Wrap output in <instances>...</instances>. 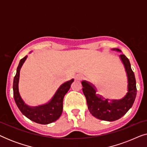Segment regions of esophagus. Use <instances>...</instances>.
Here are the masks:
<instances>
[{
	"mask_svg": "<svg viewBox=\"0 0 147 147\" xmlns=\"http://www.w3.org/2000/svg\"><path fill=\"white\" fill-rule=\"evenodd\" d=\"M84 78V76L81 75V74H78L76 76V80H82Z\"/></svg>",
	"mask_w": 147,
	"mask_h": 147,
	"instance_id": "34e87169",
	"label": "esophagus"
}]
</instances>
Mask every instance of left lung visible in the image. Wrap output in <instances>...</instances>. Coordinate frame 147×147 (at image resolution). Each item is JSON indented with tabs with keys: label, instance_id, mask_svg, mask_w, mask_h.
I'll list each match as a JSON object with an SVG mask.
<instances>
[{
	"label": "left lung",
	"instance_id": "left-lung-1",
	"mask_svg": "<svg viewBox=\"0 0 147 147\" xmlns=\"http://www.w3.org/2000/svg\"><path fill=\"white\" fill-rule=\"evenodd\" d=\"M121 51L118 49H113ZM128 77V92L120 100L104 99L96 94V90L92 84L82 81L84 94L86 98L88 110L94 117L106 121H114L122 117L133 105L136 96V80L134 72L131 69L129 60L124 54L120 55Z\"/></svg>",
	"mask_w": 147,
	"mask_h": 147
}]
</instances>
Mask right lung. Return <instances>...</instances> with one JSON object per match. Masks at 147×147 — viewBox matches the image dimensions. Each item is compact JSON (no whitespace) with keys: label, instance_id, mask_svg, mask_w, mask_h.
Listing matches in <instances>:
<instances>
[{"label":"right lung","instance_id":"right-lung-1","mask_svg":"<svg viewBox=\"0 0 147 147\" xmlns=\"http://www.w3.org/2000/svg\"><path fill=\"white\" fill-rule=\"evenodd\" d=\"M27 55L20 60L17 69V73L13 80V96L15 103L22 114L32 121L39 124H47L55 122L61 115L63 111V100L66 93L71 87L74 79L62 84L55 95L48 103L38 106H30L22 100L19 92V80L20 69L27 59Z\"/></svg>","mask_w":147,"mask_h":147}]
</instances>
